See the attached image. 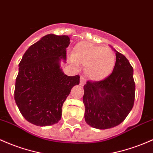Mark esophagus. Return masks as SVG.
I'll use <instances>...</instances> for the list:
<instances>
[{
    "label": "esophagus",
    "instance_id": "1",
    "mask_svg": "<svg viewBox=\"0 0 153 153\" xmlns=\"http://www.w3.org/2000/svg\"><path fill=\"white\" fill-rule=\"evenodd\" d=\"M85 83V79L83 76H80V84L81 85H83Z\"/></svg>",
    "mask_w": 153,
    "mask_h": 153
}]
</instances>
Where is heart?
Instances as JSON below:
<instances>
[{
	"label": "heart",
	"instance_id": "heart-1",
	"mask_svg": "<svg viewBox=\"0 0 153 153\" xmlns=\"http://www.w3.org/2000/svg\"><path fill=\"white\" fill-rule=\"evenodd\" d=\"M75 62L85 65L87 77L93 80H102L113 71L116 57L110 48H103L86 41L77 43L72 52Z\"/></svg>",
	"mask_w": 153,
	"mask_h": 153
}]
</instances>
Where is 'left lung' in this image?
Returning <instances> with one entry per match:
<instances>
[{"label":"left lung","instance_id":"left-lung-1","mask_svg":"<svg viewBox=\"0 0 153 153\" xmlns=\"http://www.w3.org/2000/svg\"><path fill=\"white\" fill-rule=\"evenodd\" d=\"M112 73L100 81H87L83 86L85 120L98 129L111 128L121 123L134 106V70L124 55L115 50Z\"/></svg>","mask_w":153,"mask_h":153}]
</instances>
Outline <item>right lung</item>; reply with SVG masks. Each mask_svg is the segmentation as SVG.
<instances>
[{"label":"right lung","instance_id":"right-lung-1","mask_svg":"<svg viewBox=\"0 0 153 153\" xmlns=\"http://www.w3.org/2000/svg\"><path fill=\"white\" fill-rule=\"evenodd\" d=\"M68 36L48 34L30 46L19 64L14 100L22 116L30 123L47 126L58 123L64 102L80 76H68L60 62L66 60Z\"/></svg>","mask_w":153,"mask_h":153}]
</instances>
